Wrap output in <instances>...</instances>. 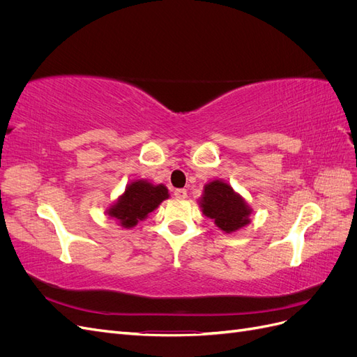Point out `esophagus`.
I'll return each mask as SVG.
<instances>
[{"mask_svg": "<svg viewBox=\"0 0 357 357\" xmlns=\"http://www.w3.org/2000/svg\"><path fill=\"white\" fill-rule=\"evenodd\" d=\"M174 195H176V198L185 199V198H188V192H186V189H176Z\"/></svg>", "mask_w": 357, "mask_h": 357, "instance_id": "obj_1", "label": "esophagus"}]
</instances>
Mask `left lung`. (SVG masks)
Masks as SVG:
<instances>
[{"label": "left lung", "mask_w": 357, "mask_h": 357, "mask_svg": "<svg viewBox=\"0 0 357 357\" xmlns=\"http://www.w3.org/2000/svg\"><path fill=\"white\" fill-rule=\"evenodd\" d=\"M199 207L225 234H232L250 223L252 207L223 180H213L204 186Z\"/></svg>", "instance_id": "left-lung-1"}]
</instances>
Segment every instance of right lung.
<instances>
[{"mask_svg": "<svg viewBox=\"0 0 357 357\" xmlns=\"http://www.w3.org/2000/svg\"><path fill=\"white\" fill-rule=\"evenodd\" d=\"M168 197V189L164 185H153L144 178L132 180L105 213L122 228L131 229L138 222L147 219Z\"/></svg>", "mask_w": 357, "mask_h": 357, "instance_id": "obj_1", "label": "right lung"}]
</instances>
